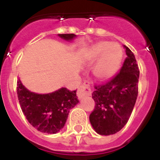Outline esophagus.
Wrapping results in <instances>:
<instances>
[{"instance_id": "34e87169", "label": "esophagus", "mask_w": 160, "mask_h": 160, "mask_svg": "<svg viewBox=\"0 0 160 160\" xmlns=\"http://www.w3.org/2000/svg\"><path fill=\"white\" fill-rule=\"evenodd\" d=\"M91 95V91L90 89L88 87L87 85H81L77 90V96L78 98L81 100L85 96H90Z\"/></svg>"}]
</instances>
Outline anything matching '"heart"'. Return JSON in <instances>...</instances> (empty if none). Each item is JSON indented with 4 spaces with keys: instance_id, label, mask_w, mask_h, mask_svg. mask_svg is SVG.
Instances as JSON below:
<instances>
[{
    "instance_id": "1",
    "label": "heart",
    "mask_w": 160,
    "mask_h": 160,
    "mask_svg": "<svg viewBox=\"0 0 160 160\" xmlns=\"http://www.w3.org/2000/svg\"><path fill=\"white\" fill-rule=\"evenodd\" d=\"M86 62L93 63V75L100 81L109 80L119 71L123 60V51L119 44L98 41L84 54Z\"/></svg>"
}]
</instances>
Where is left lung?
<instances>
[{
  "label": "left lung",
  "instance_id": "left-lung-1",
  "mask_svg": "<svg viewBox=\"0 0 160 160\" xmlns=\"http://www.w3.org/2000/svg\"><path fill=\"white\" fill-rule=\"evenodd\" d=\"M124 47L127 58L119 74L105 85L95 86L92 93L95 107L90 121L101 135L116 134L126 124L138 96L139 67L134 54Z\"/></svg>",
  "mask_w": 160,
  "mask_h": 160
}]
</instances>
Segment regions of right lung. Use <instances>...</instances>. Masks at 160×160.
I'll return each instance as SVG.
<instances>
[{
	"label": "right lung",
	"mask_w": 160,
	"mask_h": 160,
	"mask_svg": "<svg viewBox=\"0 0 160 160\" xmlns=\"http://www.w3.org/2000/svg\"><path fill=\"white\" fill-rule=\"evenodd\" d=\"M58 36L66 41L76 38L75 34H58ZM17 95L29 123L46 134L60 131L65 126L70 109L79 103L76 90L70 91L62 87L48 94H38L25 87L20 79L17 81Z\"/></svg>",
	"instance_id": "add662e5"
}]
</instances>
